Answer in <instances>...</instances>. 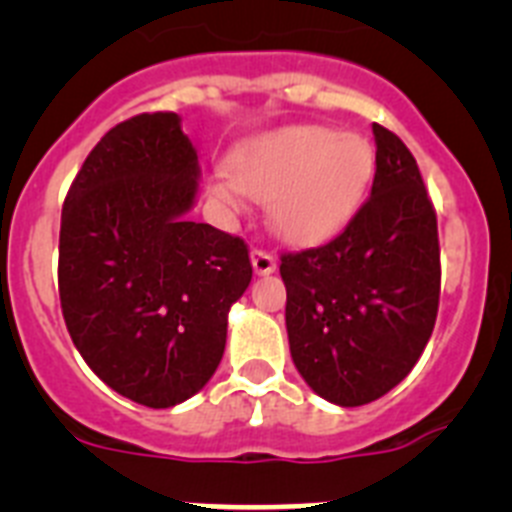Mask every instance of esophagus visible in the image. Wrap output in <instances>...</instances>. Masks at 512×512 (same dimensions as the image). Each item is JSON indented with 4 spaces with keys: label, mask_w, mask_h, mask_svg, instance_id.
Instances as JSON below:
<instances>
[{
    "label": "esophagus",
    "mask_w": 512,
    "mask_h": 512,
    "mask_svg": "<svg viewBox=\"0 0 512 512\" xmlns=\"http://www.w3.org/2000/svg\"><path fill=\"white\" fill-rule=\"evenodd\" d=\"M251 264L259 277H266V274H271V271L277 269V259H274L269 251H261V248H253L251 251Z\"/></svg>",
    "instance_id": "esophagus-1"
}]
</instances>
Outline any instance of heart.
<instances>
[{"label":"heart","instance_id":"b5f03b06","mask_svg":"<svg viewBox=\"0 0 512 512\" xmlns=\"http://www.w3.org/2000/svg\"><path fill=\"white\" fill-rule=\"evenodd\" d=\"M374 176V151L356 133L297 125L269 133L230 158V178L210 192L225 210H241V193L269 202V223L295 246H315L341 233L361 207Z\"/></svg>","mask_w":512,"mask_h":512}]
</instances>
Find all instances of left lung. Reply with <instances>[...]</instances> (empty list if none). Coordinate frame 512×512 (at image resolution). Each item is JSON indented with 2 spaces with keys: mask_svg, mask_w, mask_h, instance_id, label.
<instances>
[{
  "mask_svg": "<svg viewBox=\"0 0 512 512\" xmlns=\"http://www.w3.org/2000/svg\"><path fill=\"white\" fill-rule=\"evenodd\" d=\"M372 197L341 235L284 253L287 336L310 390L341 408L379 400L408 377L436 325L441 251L431 197L408 146L372 125Z\"/></svg>",
  "mask_w": 512,
  "mask_h": 512,
  "instance_id": "obj_1",
  "label": "left lung"
}]
</instances>
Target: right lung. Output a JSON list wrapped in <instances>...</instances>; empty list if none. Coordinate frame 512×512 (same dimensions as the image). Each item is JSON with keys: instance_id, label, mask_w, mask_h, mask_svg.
<instances>
[{"instance_id": "right-lung-1", "label": "right lung", "mask_w": 512, "mask_h": 512, "mask_svg": "<svg viewBox=\"0 0 512 512\" xmlns=\"http://www.w3.org/2000/svg\"><path fill=\"white\" fill-rule=\"evenodd\" d=\"M200 161L176 112L104 133L61 212L58 295L94 374L146 408H174L223 359L228 312L251 284L241 238L189 210Z\"/></svg>"}]
</instances>
